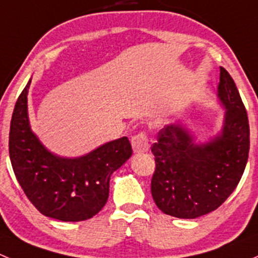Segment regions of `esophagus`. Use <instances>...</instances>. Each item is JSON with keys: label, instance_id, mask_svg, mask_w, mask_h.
<instances>
[{"label": "esophagus", "instance_id": "34e87169", "mask_svg": "<svg viewBox=\"0 0 258 258\" xmlns=\"http://www.w3.org/2000/svg\"><path fill=\"white\" fill-rule=\"evenodd\" d=\"M132 147L135 153H145L149 150L150 145H149L148 135L145 132L138 133L137 135L132 137Z\"/></svg>", "mask_w": 258, "mask_h": 258}]
</instances>
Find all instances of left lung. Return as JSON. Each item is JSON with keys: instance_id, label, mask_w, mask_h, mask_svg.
Wrapping results in <instances>:
<instances>
[{"instance_id": "left-lung-1", "label": "left lung", "mask_w": 258, "mask_h": 258, "mask_svg": "<svg viewBox=\"0 0 258 258\" xmlns=\"http://www.w3.org/2000/svg\"><path fill=\"white\" fill-rule=\"evenodd\" d=\"M219 98L226 109L219 137L199 145L184 126L168 124L151 145V195L164 214L203 216L221 206L240 182L248 159V118L235 82L222 67Z\"/></svg>"}]
</instances>
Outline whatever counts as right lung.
<instances>
[{"label":"right lung","instance_id":"1","mask_svg":"<svg viewBox=\"0 0 258 258\" xmlns=\"http://www.w3.org/2000/svg\"><path fill=\"white\" fill-rule=\"evenodd\" d=\"M31 81L16 102L10 125V159L16 179L32 205L60 221H84L97 215L109 196L110 175L132 156L126 137L87 155H53L32 133L27 113Z\"/></svg>","mask_w":258,"mask_h":258}]
</instances>
